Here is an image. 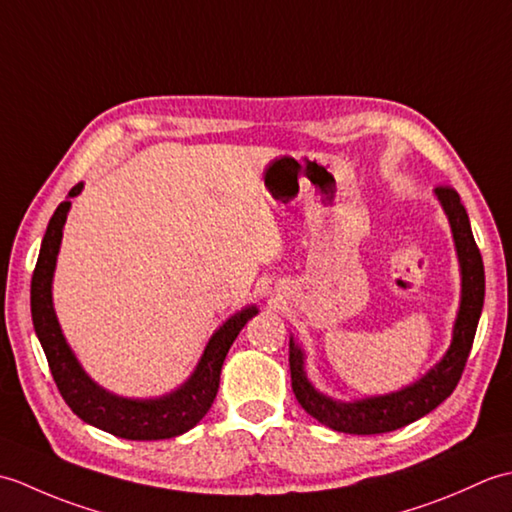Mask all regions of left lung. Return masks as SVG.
<instances>
[{"label":"left lung","instance_id":"obj_1","mask_svg":"<svg viewBox=\"0 0 512 512\" xmlns=\"http://www.w3.org/2000/svg\"><path fill=\"white\" fill-rule=\"evenodd\" d=\"M436 195L444 206V213L449 215L462 268V303L449 352L427 376L420 378L418 383L396 391V394L356 402H336L319 394L310 385L306 372H303V352L290 339L292 391H295L299 405L325 427L341 433H354V436L396 431L413 420L427 416L440 402L447 400L460 383L484 306V264L458 191L449 184H440Z\"/></svg>","mask_w":512,"mask_h":512}]
</instances>
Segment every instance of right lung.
I'll use <instances>...</instances> for the list:
<instances>
[{
    "label": "right lung",
    "instance_id": "1",
    "mask_svg": "<svg viewBox=\"0 0 512 512\" xmlns=\"http://www.w3.org/2000/svg\"><path fill=\"white\" fill-rule=\"evenodd\" d=\"M81 189V182L74 184L70 189V198L79 195ZM68 211L70 202H61L50 217L35 273H32L30 281L32 323H35V332L43 352H46L48 367L54 383L59 387V394L81 420L112 433V436L125 440L176 438L195 427L206 416V411L211 409L217 387H220L224 358L237 339L239 330L257 314V308L237 312L211 336L193 376L173 394L156 400H129L110 394V391L92 383L81 365L76 363L52 308V273L54 266H57V253Z\"/></svg>",
    "mask_w": 512,
    "mask_h": 512
}]
</instances>
